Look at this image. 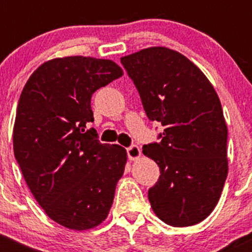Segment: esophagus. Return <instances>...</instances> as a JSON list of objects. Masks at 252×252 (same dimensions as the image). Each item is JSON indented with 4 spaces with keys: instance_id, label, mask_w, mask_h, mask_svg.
<instances>
[{
    "instance_id": "34e87169",
    "label": "esophagus",
    "mask_w": 252,
    "mask_h": 252,
    "mask_svg": "<svg viewBox=\"0 0 252 252\" xmlns=\"http://www.w3.org/2000/svg\"><path fill=\"white\" fill-rule=\"evenodd\" d=\"M126 155H128L129 159H136L140 157L141 151L138 145H130L129 147H126Z\"/></svg>"
}]
</instances>
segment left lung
Returning a JSON list of instances; mask_svg holds the SVG:
<instances>
[{
  "label": "left lung",
  "mask_w": 252,
  "mask_h": 252,
  "mask_svg": "<svg viewBox=\"0 0 252 252\" xmlns=\"http://www.w3.org/2000/svg\"><path fill=\"white\" fill-rule=\"evenodd\" d=\"M147 118L163 126L159 142L144 145L159 167L149 189L157 217L173 227L204 220L228 174V130L220 101L204 73L179 52L150 47L121 58Z\"/></svg>",
  "instance_id": "obj_1"
}]
</instances>
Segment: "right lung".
Wrapping results in <instances>:
<instances>
[{"label": "right lung", "mask_w": 252, "mask_h": 252, "mask_svg": "<svg viewBox=\"0 0 252 252\" xmlns=\"http://www.w3.org/2000/svg\"><path fill=\"white\" fill-rule=\"evenodd\" d=\"M123 75L110 60L55 58L25 84L13 129L14 156L30 191L46 215L69 229L106 220L126 152L101 144L94 128L91 96Z\"/></svg>", "instance_id": "1"}]
</instances>
